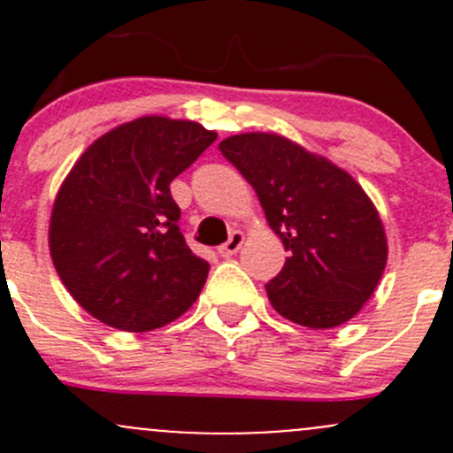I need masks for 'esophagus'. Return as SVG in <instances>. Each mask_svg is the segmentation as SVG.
<instances>
[{"label":"esophagus","instance_id":"obj_1","mask_svg":"<svg viewBox=\"0 0 453 453\" xmlns=\"http://www.w3.org/2000/svg\"><path fill=\"white\" fill-rule=\"evenodd\" d=\"M243 241H245L243 232L234 230L230 234V239H227V243H223L221 248L217 250L219 256H221V258H230V256H234L241 250V245H243Z\"/></svg>","mask_w":453,"mask_h":453}]
</instances>
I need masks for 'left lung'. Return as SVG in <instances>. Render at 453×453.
Wrapping results in <instances>:
<instances>
[{"label": "left lung", "instance_id": "1", "mask_svg": "<svg viewBox=\"0 0 453 453\" xmlns=\"http://www.w3.org/2000/svg\"><path fill=\"white\" fill-rule=\"evenodd\" d=\"M219 150L256 190L289 252L265 285L273 309L309 328L349 322L377 289L388 260L381 219L362 186L273 134L232 135Z\"/></svg>", "mask_w": 453, "mask_h": 453}]
</instances>
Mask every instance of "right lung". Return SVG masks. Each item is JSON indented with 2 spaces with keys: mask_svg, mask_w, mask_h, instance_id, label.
Instances as JSON below:
<instances>
[{
  "mask_svg": "<svg viewBox=\"0 0 453 453\" xmlns=\"http://www.w3.org/2000/svg\"><path fill=\"white\" fill-rule=\"evenodd\" d=\"M217 140L197 122L149 116L98 138L54 201L50 254L76 303L144 333L188 311L208 278L180 232L171 181Z\"/></svg>",
  "mask_w": 453,
  "mask_h": 453,
  "instance_id": "1",
  "label": "right lung"
}]
</instances>
